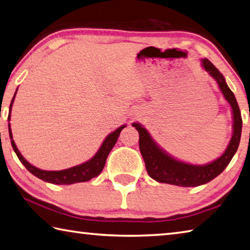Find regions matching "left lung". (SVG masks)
Instances as JSON below:
<instances>
[{
  "mask_svg": "<svg viewBox=\"0 0 250 250\" xmlns=\"http://www.w3.org/2000/svg\"><path fill=\"white\" fill-rule=\"evenodd\" d=\"M202 65L204 70L208 72V74L217 82L225 99L232 107L234 118L233 137L223 155L210 164L198 166L179 162L167 155L157 146L146 130L139 124H133V126H135L140 135L139 146L147 174L158 183L170 184L180 186V187H197V186L207 184L226 168L238 148L240 135H242L243 120L237 101L234 96V93L226 84L223 74L212 64L211 61H208V59H202Z\"/></svg>",
  "mask_w": 250,
  "mask_h": 250,
  "instance_id": "1",
  "label": "left lung"
}]
</instances>
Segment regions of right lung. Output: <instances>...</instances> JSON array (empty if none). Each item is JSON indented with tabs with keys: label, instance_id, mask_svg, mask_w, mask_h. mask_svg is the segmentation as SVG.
Instances as JSON below:
<instances>
[{
	"label": "right lung",
	"instance_id": "right-lung-1",
	"mask_svg": "<svg viewBox=\"0 0 250 250\" xmlns=\"http://www.w3.org/2000/svg\"><path fill=\"white\" fill-rule=\"evenodd\" d=\"M17 92V90H16ZM16 95V93H15ZM14 97H13L11 105H10V115H8L7 119L10 120L11 118V108L13 105V102H14ZM125 125H121L120 128H118L116 131H113L112 133H110L108 137L104 141V143L102 144L101 148L98 149V152L95 154V156L93 158H90L88 162L84 163V164H81L79 166H74L71 167V168L67 169H63V170H56V171H51V170H42L39 169L37 167L33 166L29 164L24 157L21 156V154L18 151V148L16 147L14 140H13V135H12V131H11V126H8V132H10V139H11V143L13 149L16 153L17 157L20 158V161L22 163L27 170L30 171L34 176L38 177L39 179L47 181V183L50 184H54V185H71V184H75V183H84V181H88L94 177L98 176L101 174L102 170L104 169V166L106 164V160L108 155H109L110 151L113 147V145L116 144L118 137L121 132V130L125 128Z\"/></svg>",
	"mask_w": 250,
	"mask_h": 250
}]
</instances>
